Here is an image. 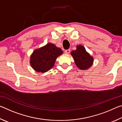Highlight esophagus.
<instances>
[{"label":"esophagus","instance_id":"obj_1","mask_svg":"<svg viewBox=\"0 0 122 122\" xmlns=\"http://www.w3.org/2000/svg\"><path fill=\"white\" fill-rule=\"evenodd\" d=\"M70 51H71V50H70V49H67V50H66L65 51V53L66 54H69Z\"/></svg>","mask_w":122,"mask_h":122}]
</instances>
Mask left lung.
<instances>
[{
    "label": "left lung",
    "mask_w": 122,
    "mask_h": 122,
    "mask_svg": "<svg viewBox=\"0 0 122 122\" xmlns=\"http://www.w3.org/2000/svg\"><path fill=\"white\" fill-rule=\"evenodd\" d=\"M76 66L81 70H87L94 63V57L86 51L82 45H77L76 49L71 52Z\"/></svg>",
    "instance_id": "1"
}]
</instances>
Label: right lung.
Segmentation results:
<instances>
[{
  "label": "right lung",
  "instance_id": "add662e5",
  "mask_svg": "<svg viewBox=\"0 0 122 122\" xmlns=\"http://www.w3.org/2000/svg\"><path fill=\"white\" fill-rule=\"evenodd\" d=\"M62 54L61 48L54 44L48 43L33 51L30 56V65L36 72L46 73L52 68L57 57Z\"/></svg>",
  "mask_w": 122,
  "mask_h": 122
}]
</instances>
